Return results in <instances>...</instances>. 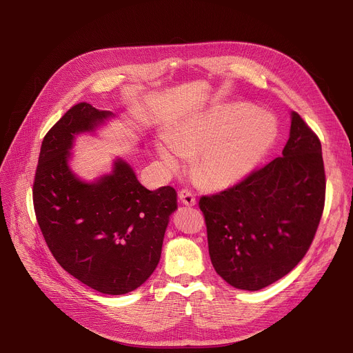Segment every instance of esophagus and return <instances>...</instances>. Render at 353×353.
<instances>
[{
  "mask_svg": "<svg viewBox=\"0 0 353 353\" xmlns=\"http://www.w3.org/2000/svg\"><path fill=\"white\" fill-rule=\"evenodd\" d=\"M179 201L183 203L184 206H194L196 205V197L189 190H181L179 193Z\"/></svg>",
  "mask_w": 353,
  "mask_h": 353,
  "instance_id": "esophagus-1",
  "label": "esophagus"
}]
</instances>
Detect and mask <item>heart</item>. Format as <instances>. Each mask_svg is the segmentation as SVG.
Segmentation results:
<instances>
[{
	"mask_svg": "<svg viewBox=\"0 0 353 353\" xmlns=\"http://www.w3.org/2000/svg\"><path fill=\"white\" fill-rule=\"evenodd\" d=\"M279 134L276 119L246 103L214 105L181 121L156 143L164 167L174 173L183 157L193 173L213 189L246 180L272 150Z\"/></svg>",
	"mask_w": 353,
	"mask_h": 353,
	"instance_id": "heart-1",
	"label": "heart"
}]
</instances>
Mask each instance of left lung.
Returning a JSON list of instances; mask_svg holds the SVG:
<instances>
[{
  "instance_id": "1",
  "label": "left lung",
  "mask_w": 353,
  "mask_h": 353,
  "mask_svg": "<svg viewBox=\"0 0 353 353\" xmlns=\"http://www.w3.org/2000/svg\"><path fill=\"white\" fill-rule=\"evenodd\" d=\"M325 189L321 141L292 111L282 157L199 201L217 274L230 286L252 292L288 274L316 233Z\"/></svg>"
}]
</instances>
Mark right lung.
I'll use <instances>...</instances> for the list:
<instances>
[{"mask_svg":"<svg viewBox=\"0 0 353 353\" xmlns=\"http://www.w3.org/2000/svg\"><path fill=\"white\" fill-rule=\"evenodd\" d=\"M114 117L88 103L71 107L43 140L32 186L37 221L55 261L104 294L128 293L152 276L177 209L173 188L147 190L120 157L94 180L72 172L77 136L96 134Z\"/></svg>","mask_w":353,"mask_h":353,"instance_id":"obj_1","label":"right lung"}]
</instances>
